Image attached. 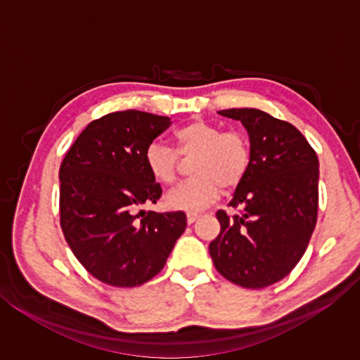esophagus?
I'll list each match as a JSON object with an SVG mask.
<instances>
[{"label": "esophagus", "mask_w": 360, "mask_h": 360, "mask_svg": "<svg viewBox=\"0 0 360 360\" xmlns=\"http://www.w3.org/2000/svg\"><path fill=\"white\" fill-rule=\"evenodd\" d=\"M197 219H198L197 214H187V224L191 225V224H193L195 221H197Z\"/></svg>", "instance_id": "34e87169"}]
</instances>
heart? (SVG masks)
<instances>
[{
	"label": "heart",
	"instance_id": "1",
	"mask_svg": "<svg viewBox=\"0 0 360 360\" xmlns=\"http://www.w3.org/2000/svg\"><path fill=\"white\" fill-rule=\"evenodd\" d=\"M176 151L181 157H193V179L184 182L165 197L173 211L195 212L208 208L222 188L230 191L240 184L251 162V148L241 131H222L205 120H192L174 133ZM144 162L152 178L163 186L173 184L179 173V157L172 148L152 141L144 152Z\"/></svg>",
	"mask_w": 360,
	"mask_h": 360
}]
</instances>
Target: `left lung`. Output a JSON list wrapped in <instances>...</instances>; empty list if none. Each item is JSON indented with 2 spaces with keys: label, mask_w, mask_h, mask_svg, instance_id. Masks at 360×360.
<instances>
[{
  "label": "left lung",
  "mask_w": 360,
  "mask_h": 360,
  "mask_svg": "<svg viewBox=\"0 0 360 360\" xmlns=\"http://www.w3.org/2000/svg\"><path fill=\"white\" fill-rule=\"evenodd\" d=\"M219 114L245 127L251 162L230 202L243 212H216L221 233L210 254L229 281L262 289L288 276L307 251L318 219L319 160L289 122L254 108Z\"/></svg>",
  "instance_id": "1"
}]
</instances>
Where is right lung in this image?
I'll use <instances>...</instances> for the list:
<instances>
[{
	"instance_id": "right-lung-1",
	"label": "right lung",
	"mask_w": 360,
	"mask_h": 360,
	"mask_svg": "<svg viewBox=\"0 0 360 360\" xmlns=\"http://www.w3.org/2000/svg\"><path fill=\"white\" fill-rule=\"evenodd\" d=\"M172 125L165 115L117 111L85 127L60 167V224L72 254L96 279L135 288L167 264L184 233V212L139 211L162 187L146 148Z\"/></svg>"
}]
</instances>
